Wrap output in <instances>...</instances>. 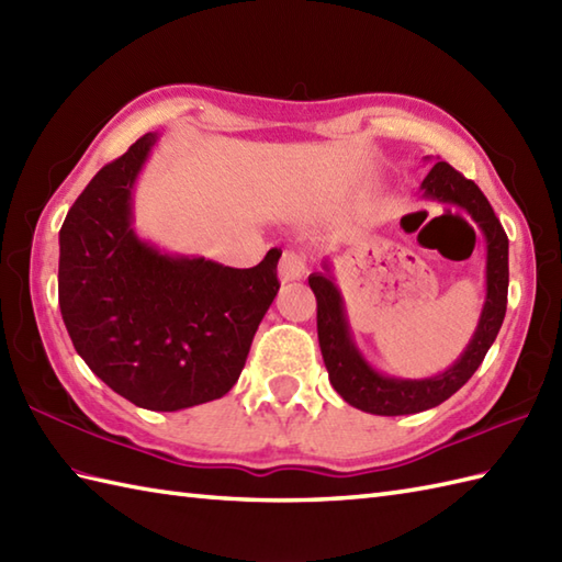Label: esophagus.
I'll return each instance as SVG.
<instances>
[{
	"label": "esophagus",
	"instance_id": "obj_1",
	"mask_svg": "<svg viewBox=\"0 0 562 562\" xmlns=\"http://www.w3.org/2000/svg\"><path fill=\"white\" fill-rule=\"evenodd\" d=\"M278 272H280L282 282L302 280L306 274V258L302 254H296V250H284L282 258H280Z\"/></svg>",
	"mask_w": 562,
	"mask_h": 562
}]
</instances>
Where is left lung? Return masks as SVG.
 <instances>
[{
	"mask_svg": "<svg viewBox=\"0 0 562 562\" xmlns=\"http://www.w3.org/2000/svg\"><path fill=\"white\" fill-rule=\"evenodd\" d=\"M420 188L423 198L447 202V205H457L469 212L473 222L483 229L487 241V294L479 328H475L471 342L465 345L463 355L447 372L429 379H396L379 374L355 348L348 318H345L342 296L330 274V262H324V272L308 274V288L316 294L318 345L330 384L340 393L342 401L372 415L420 413L453 396L485 360L507 312L509 241L483 190L457 169H451L447 161H437L432 171L425 176Z\"/></svg>",
	"mask_w": 562,
	"mask_h": 562,
	"instance_id": "8db88e82",
	"label": "left lung"
}]
</instances>
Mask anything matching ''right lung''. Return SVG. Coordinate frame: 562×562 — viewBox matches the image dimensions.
<instances>
[{
  "mask_svg": "<svg viewBox=\"0 0 562 562\" xmlns=\"http://www.w3.org/2000/svg\"><path fill=\"white\" fill-rule=\"evenodd\" d=\"M157 135L105 164L59 229V312L81 360L130 403L183 411L222 398L280 290L270 248L254 268L169 256L133 229V186Z\"/></svg>",
  "mask_w": 562,
  "mask_h": 562,
  "instance_id": "add662e5",
  "label": "right lung"
}]
</instances>
